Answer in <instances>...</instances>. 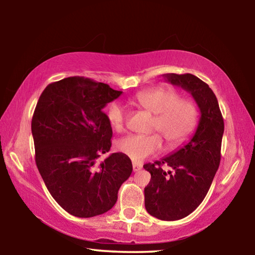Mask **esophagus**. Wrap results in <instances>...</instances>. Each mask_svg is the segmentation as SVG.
<instances>
[{
  "label": "esophagus",
  "instance_id": "esophagus-1",
  "mask_svg": "<svg viewBox=\"0 0 255 255\" xmlns=\"http://www.w3.org/2000/svg\"><path fill=\"white\" fill-rule=\"evenodd\" d=\"M143 169V165L141 164H138V163H132V170L133 172H138L139 170Z\"/></svg>",
  "mask_w": 255,
  "mask_h": 255
}]
</instances>
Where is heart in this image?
Returning <instances> with one entry per match:
<instances>
[{
    "instance_id": "1",
    "label": "heart",
    "mask_w": 255,
    "mask_h": 255,
    "mask_svg": "<svg viewBox=\"0 0 255 255\" xmlns=\"http://www.w3.org/2000/svg\"><path fill=\"white\" fill-rule=\"evenodd\" d=\"M138 106L154 115L152 130L161 133L166 147L175 149L187 141L198 126L199 108L190 98H179L174 90L163 86L147 89L135 96ZM107 117L115 130H123L126 122V110L119 102H112L107 109ZM158 133L152 135H129L120 139L117 148L140 162L162 148V138Z\"/></svg>"
}]
</instances>
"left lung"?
I'll list each match as a JSON object with an SVG mask.
<instances>
[{
	"label": "left lung",
	"instance_id": "obj_1",
	"mask_svg": "<svg viewBox=\"0 0 255 255\" xmlns=\"http://www.w3.org/2000/svg\"><path fill=\"white\" fill-rule=\"evenodd\" d=\"M165 81L191 94L200 110L193 136L161 161L145 164L150 181L145 188V208L161 221L187 217L208 192L221 163L224 119L209 85L192 74H164ZM170 167L162 170V165Z\"/></svg>",
	"mask_w": 255,
	"mask_h": 255
}]
</instances>
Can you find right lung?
Masks as SVG:
<instances>
[{
  "instance_id": "1",
  "label": "right lung",
  "mask_w": 255,
  "mask_h": 255,
  "mask_svg": "<svg viewBox=\"0 0 255 255\" xmlns=\"http://www.w3.org/2000/svg\"><path fill=\"white\" fill-rule=\"evenodd\" d=\"M122 91L80 76L54 82L38 100L31 122L36 164L51 197L68 214L89 218L110 210L132 164L112 153V128L102 111Z\"/></svg>"
}]
</instances>
